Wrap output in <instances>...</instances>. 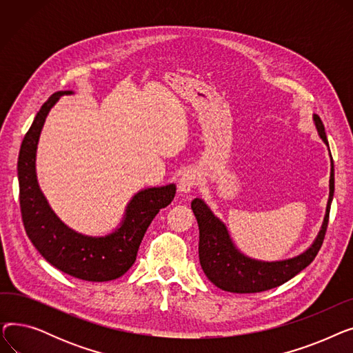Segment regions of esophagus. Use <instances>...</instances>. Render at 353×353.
I'll return each instance as SVG.
<instances>
[{"label": "esophagus", "instance_id": "obj_1", "mask_svg": "<svg viewBox=\"0 0 353 353\" xmlns=\"http://www.w3.org/2000/svg\"><path fill=\"white\" fill-rule=\"evenodd\" d=\"M199 177L194 172H186L184 173L180 180H179V192L181 193H189L194 186H197Z\"/></svg>", "mask_w": 353, "mask_h": 353}]
</instances>
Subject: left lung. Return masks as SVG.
I'll return each mask as SVG.
<instances>
[{"instance_id": "1", "label": "left lung", "mask_w": 353, "mask_h": 353, "mask_svg": "<svg viewBox=\"0 0 353 353\" xmlns=\"http://www.w3.org/2000/svg\"><path fill=\"white\" fill-rule=\"evenodd\" d=\"M318 133L327 144L325 127L319 116H313ZM329 147V144H327ZM329 200L322 229L313 245L302 254L281 262H259L240 253L232 243L226 226L212 213L201 199L192 201L199 223V259L209 281L221 290L232 293H257L281 286L307 268L322 248L327 229L330 203L335 192L333 161L329 180Z\"/></svg>"}]
</instances>
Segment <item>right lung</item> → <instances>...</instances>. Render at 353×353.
<instances>
[{"instance_id": "obj_1", "label": "right lung", "mask_w": 353, "mask_h": 353, "mask_svg": "<svg viewBox=\"0 0 353 353\" xmlns=\"http://www.w3.org/2000/svg\"><path fill=\"white\" fill-rule=\"evenodd\" d=\"M71 91H57L43 104L18 154L20 208L27 236L48 263L88 282H108L123 276L136 262L141 240L160 209L176 194L174 184L139 192L125 209L121 226L104 237L83 236L67 228L50 209L35 174V153L50 108Z\"/></svg>"}]
</instances>
